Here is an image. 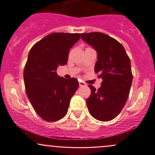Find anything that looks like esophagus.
I'll return each instance as SVG.
<instances>
[{
  "instance_id": "esophagus-1",
  "label": "esophagus",
  "mask_w": 155,
  "mask_h": 155,
  "mask_svg": "<svg viewBox=\"0 0 155 155\" xmlns=\"http://www.w3.org/2000/svg\"><path fill=\"white\" fill-rule=\"evenodd\" d=\"M79 86H85V85H86V83L84 82H82V81H80V82H79Z\"/></svg>"
}]
</instances>
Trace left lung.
Returning <instances> with one entry per match:
<instances>
[{"mask_svg": "<svg viewBox=\"0 0 155 155\" xmlns=\"http://www.w3.org/2000/svg\"><path fill=\"white\" fill-rule=\"evenodd\" d=\"M82 39L97 53L94 72L102 78L96 90L88 85L91 95L86 100L91 115L97 120L111 121L122 110L130 94L133 80L130 60L122 45L105 34H81Z\"/></svg>", "mask_w": 155, "mask_h": 155, "instance_id": "1", "label": "left lung"}]
</instances>
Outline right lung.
<instances>
[{"mask_svg":"<svg viewBox=\"0 0 155 155\" xmlns=\"http://www.w3.org/2000/svg\"><path fill=\"white\" fill-rule=\"evenodd\" d=\"M79 34L51 33L31 48L24 70L27 96L39 116L46 121L64 118L70 101L79 87L76 78L58 76L59 65H65L70 48L80 39Z\"/></svg>","mask_w":155,"mask_h":155,"instance_id":"1","label":"right lung"}]
</instances>
